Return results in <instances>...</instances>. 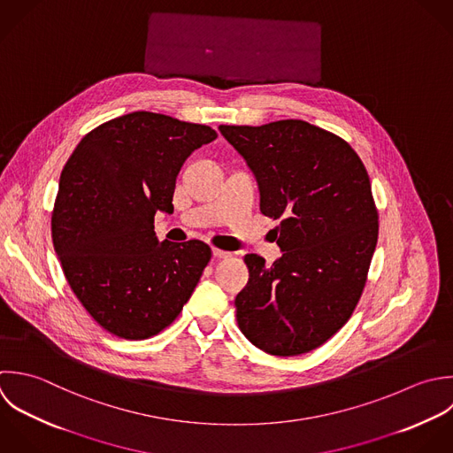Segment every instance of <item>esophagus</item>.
I'll return each instance as SVG.
<instances>
[{"instance_id": "esophagus-1", "label": "esophagus", "mask_w": 453, "mask_h": 453, "mask_svg": "<svg viewBox=\"0 0 453 453\" xmlns=\"http://www.w3.org/2000/svg\"><path fill=\"white\" fill-rule=\"evenodd\" d=\"M213 256L219 259H226V257H231V252L222 250V249H213Z\"/></svg>"}]
</instances>
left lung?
<instances>
[{"label":"left lung","mask_w":453,"mask_h":453,"mask_svg":"<svg viewBox=\"0 0 453 453\" xmlns=\"http://www.w3.org/2000/svg\"><path fill=\"white\" fill-rule=\"evenodd\" d=\"M219 130L252 169L263 215L280 220L282 257L245 256L238 326L268 355L309 353L348 323L367 282L380 231L367 169L344 139L302 119Z\"/></svg>","instance_id":"8db88e82"}]
</instances>
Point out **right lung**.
Returning <instances> with one entry per match:
<instances>
[{
	"label": "right lung",
	"mask_w": 453,
	"mask_h": 453,
	"mask_svg": "<svg viewBox=\"0 0 453 453\" xmlns=\"http://www.w3.org/2000/svg\"><path fill=\"white\" fill-rule=\"evenodd\" d=\"M211 127L135 111L88 132L66 160L50 229L65 279L109 334L142 341L167 328L192 296L211 249L158 242L155 213H173L176 176L211 142Z\"/></svg>",
	"instance_id": "1"
}]
</instances>
